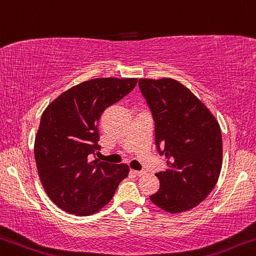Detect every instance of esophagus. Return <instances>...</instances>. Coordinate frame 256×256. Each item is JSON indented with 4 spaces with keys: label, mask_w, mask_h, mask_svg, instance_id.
<instances>
[{
    "label": "esophagus",
    "mask_w": 256,
    "mask_h": 256,
    "mask_svg": "<svg viewBox=\"0 0 256 256\" xmlns=\"http://www.w3.org/2000/svg\"><path fill=\"white\" fill-rule=\"evenodd\" d=\"M130 172H132V174H134V175H136V176H142V175L145 174L144 172H142V170H134V169H132Z\"/></svg>",
    "instance_id": "1"
}]
</instances>
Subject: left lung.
<instances>
[{"label":"left lung","instance_id":"obj_1","mask_svg":"<svg viewBox=\"0 0 256 256\" xmlns=\"http://www.w3.org/2000/svg\"><path fill=\"white\" fill-rule=\"evenodd\" d=\"M154 118L156 146L168 168L156 172L160 188L150 200L169 214L188 212L213 190L222 168L218 121L190 89L172 78H140Z\"/></svg>","mask_w":256,"mask_h":256}]
</instances>
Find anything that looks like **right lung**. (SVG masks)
<instances>
[{
	"label": "right lung",
	"mask_w": 256,
	"mask_h": 256,
	"mask_svg": "<svg viewBox=\"0 0 256 256\" xmlns=\"http://www.w3.org/2000/svg\"><path fill=\"white\" fill-rule=\"evenodd\" d=\"M136 78H97L73 86L42 113L34 156L46 194L70 214L88 216L111 202L129 174L127 164L89 160L98 145V124L108 106L135 88Z\"/></svg>",
	"instance_id": "obj_1"
}]
</instances>
